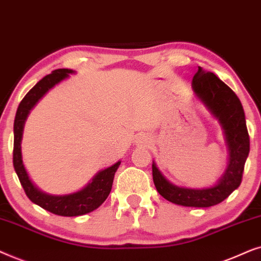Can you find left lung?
I'll list each match as a JSON object with an SVG mask.
<instances>
[{
    "mask_svg": "<svg viewBox=\"0 0 261 261\" xmlns=\"http://www.w3.org/2000/svg\"><path fill=\"white\" fill-rule=\"evenodd\" d=\"M192 89L197 99L223 128L229 154L227 168L215 185L190 189L176 186L167 180L152 161V180L158 192L171 203L191 207H209L223 201L241 184L249 152V136L241 101L214 72H205L198 68L192 80Z\"/></svg>",
    "mask_w": 261,
    "mask_h": 261,
    "instance_id": "obj_1",
    "label": "left lung"
}]
</instances>
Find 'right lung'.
Listing matches in <instances>:
<instances>
[{
  "mask_svg": "<svg viewBox=\"0 0 261 261\" xmlns=\"http://www.w3.org/2000/svg\"><path fill=\"white\" fill-rule=\"evenodd\" d=\"M71 69H57L40 80L32 89L21 100L17 107L15 120H14V150L13 165L20 182L25 190L26 196L31 201L50 213L58 216H82L92 213L101 205L109 197L112 189L114 173L117 172L120 161L111 167L96 173L90 181L83 189L69 194H48L38 189L30 179L25 166L22 162L21 140L23 134L25 121L29 117L31 110L37 105V102L46 94L51 88L69 77V74H74Z\"/></svg>",
  "mask_w": 261,
  "mask_h": 261,
  "instance_id": "obj_1",
  "label": "right lung"
}]
</instances>
